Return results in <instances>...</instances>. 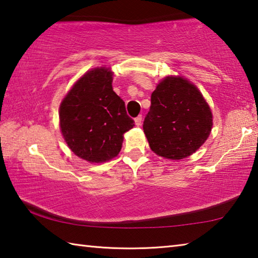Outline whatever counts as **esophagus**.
<instances>
[{"instance_id": "1", "label": "esophagus", "mask_w": 258, "mask_h": 258, "mask_svg": "<svg viewBox=\"0 0 258 258\" xmlns=\"http://www.w3.org/2000/svg\"><path fill=\"white\" fill-rule=\"evenodd\" d=\"M134 121H135V124H137L138 126L141 125V123H142V116L140 115V116H138V117H135V118H134Z\"/></svg>"}]
</instances>
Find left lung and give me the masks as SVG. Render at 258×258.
Returning <instances> with one entry per match:
<instances>
[{"label": "left lung", "mask_w": 258, "mask_h": 258, "mask_svg": "<svg viewBox=\"0 0 258 258\" xmlns=\"http://www.w3.org/2000/svg\"><path fill=\"white\" fill-rule=\"evenodd\" d=\"M213 125L211 108L194 84L181 77H166L151 94L143 131L151 150L178 160L199 149Z\"/></svg>", "instance_id": "obj_1"}]
</instances>
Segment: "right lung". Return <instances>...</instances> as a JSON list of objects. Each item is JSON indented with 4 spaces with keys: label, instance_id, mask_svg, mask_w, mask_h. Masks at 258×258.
<instances>
[{
    "label": "right lung",
    "instance_id": "add662e5",
    "mask_svg": "<svg viewBox=\"0 0 258 258\" xmlns=\"http://www.w3.org/2000/svg\"><path fill=\"white\" fill-rule=\"evenodd\" d=\"M111 83L108 68L93 69L76 82L60 106L61 133L68 147L90 163L118 155L124 133L134 126Z\"/></svg>",
    "mask_w": 258,
    "mask_h": 258
}]
</instances>
